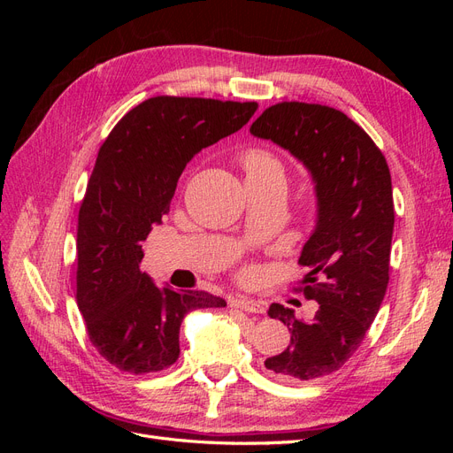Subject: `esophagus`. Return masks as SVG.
I'll return each instance as SVG.
<instances>
[{
  "instance_id": "obj_1",
  "label": "esophagus",
  "mask_w": 453,
  "mask_h": 453,
  "mask_svg": "<svg viewBox=\"0 0 453 453\" xmlns=\"http://www.w3.org/2000/svg\"><path fill=\"white\" fill-rule=\"evenodd\" d=\"M232 304H234L240 310H243V311H248V313H265L266 311L265 303H260V300L248 298V296H240V295L234 300H232Z\"/></svg>"
}]
</instances>
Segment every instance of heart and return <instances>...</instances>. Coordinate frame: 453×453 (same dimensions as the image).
<instances>
[{
    "instance_id": "b5f03b06",
    "label": "heart",
    "mask_w": 453,
    "mask_h": 453,
    "mask_svg": "<svg viewBox=\"0 0 453 453\" xmlns=\"http://www.w3.org/2000/svg\"><path fill=\"white\" fill-rule=\"evenodd\" d=\"M242 166L245 170V175H257L266 172H281L280 160L273 157L266 149H250L248 153L242 157Z\"/></svg>"
}]
</instances>
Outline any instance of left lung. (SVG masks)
Listing matches in <instances>:
<instances>
[{
	"instance_id": "left-lung-1",
	"label": "left lung",
	"mask_w": 453,
	"mask_h": 453,
	"mask_svg": "<svg viewBox=\"0 0 453 453\" xmlns=\"http://www.w3.org/2000/svg\"><path fill=\"white\" fill-rule=\"evenodd\" d=\"M257 138L289 150L311 172L318 193V226L298 265L308 268L296 287L319 304L311 321L272 304L291 344L265 361L281 380L308 381L336 372L359 349L386 296L395 225L388 160L372 138L334 107L280 102L253 125Z\"/></svg>"
}]
</instances>
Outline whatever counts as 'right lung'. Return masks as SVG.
<instances>
[{
    "label": "right lung",
    "mask_w": 453,
    "mask_h": 453,
    "mask_svg": "<svg viewBox=\"0 0 453 453\" xmlns=\"http://www.w3.org/2000/svg\"><path fill=\"white\" fill-rule=\"evenodd\" d=\"M257 107L155 96L132 107L102 143L79 208L75 298L90 344L120 372L170 368L185 315L226 306L205 291L158 287L140 270L142 242L170 211L187 164L248 125Z\"/></svg>",
    "instance_id": "obj_1"
}]
</instances>
